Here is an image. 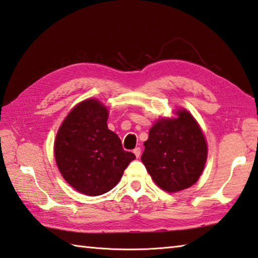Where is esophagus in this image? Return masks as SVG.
<instances>
[{"instance_id":"1","label":"esophagus","mask_w":258,"mask_h":258,"mask_svg":"<svg viewBox=\"0 0 258 258\" xmlns=\"http://www.w3.org/2000/svg\"><path fill=\"white\" fill-rule=\"evenodd\" d=\"M134 154L136 155V157H139L141 156V147H136L134 150Z\"/></svg>"}]
</instances>
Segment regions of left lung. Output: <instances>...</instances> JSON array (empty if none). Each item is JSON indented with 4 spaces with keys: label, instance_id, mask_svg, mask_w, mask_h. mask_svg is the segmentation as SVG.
<instances>
[{
    "label": "left lung",
    "instance_id": "8db88e82",
    "mask_svg": "<svg viewBox=\"0 0 258 258\" xmlns=\"http://www.w3.org/2000/svg\"><path fill=\"white\" fill-rule=\"evenodd\" d=\"M142 162L157 186L169 192L195 183L204 170L207 146L190 113L178 111L177 119H162L144 143Z\"/></svg>",
    "mask_w": 258,
    "mask_h": 258
}]
</instances>
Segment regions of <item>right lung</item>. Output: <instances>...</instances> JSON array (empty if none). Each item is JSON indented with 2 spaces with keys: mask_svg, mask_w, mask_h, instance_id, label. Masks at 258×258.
<instances>
[{
  "mask_svg": "<svg viewBox=\"0 0 258 258\" xmlns=\"http://www.w3.org/2000/svg\"><path fill=\"white\" fill-rule=\"evenodd\" d=\"M107 110L96 99L79 103L61 124L54 144L57 168L67 182L88 196L105 194L136 159L108 130Z\"/></svg>",
  "mask_w": 258,
  "mask_h": 258,
  "instance_id": "add662e5",
  "label": "right lung"
}]
</instances>
